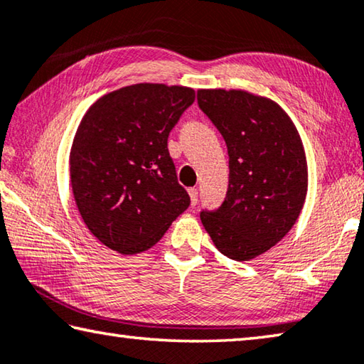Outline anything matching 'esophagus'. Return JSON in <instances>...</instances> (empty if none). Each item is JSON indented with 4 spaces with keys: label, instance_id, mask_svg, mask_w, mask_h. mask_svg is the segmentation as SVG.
Wrapping results in <instances>:
<instances>
[{
    "label": "esophagus",
    "instance_id": "34e87169",
    "mask_svg": "<svg viewBox=\"0 0 364 364\" xmlns=\"http://www.w3.org/2000/svg\"><path fill=\"white\" fill-rule=\"evenodd\" d=\"M188 193H189V198H191V205L198 204V189H196V188H189Z\"/></svg>",
    "mask_w": 364,
    "mask_h": 364
}]
</instances>
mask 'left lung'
Instances as JSON below:
<instances>
[{"label":"left lung","mask_w":364,"mask_h":364,"mask_svg":"<svg viewBox=\"0 0 364 364\" xmlns=\"http://www.w3.org/2000/svg\"><path fill=\"white\" fill-rule=\"evenodd\" d=\"M199 108L228 149V191L217 210L200 212L217 250L233 261L264 255L290 232L308 191L303 142L274 100L245 90L200 89Z\"/></svg>","instance_id":"left-lung-1"}]
</instances>
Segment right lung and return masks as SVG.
<instances>
[{
  "label": "right lung",
  "mask_w": 364,
  "mask_h": 364,
  "mask_svg": "<svg viewBox=\"0 0 364 364\" xmlns=\"http://www.w3.org/2000/svg\"><path fill=\"white\" fill-rule=\"evenodd\" d=\"M194 99L181 85L134 84L84 114L69 155L73 194L90 233L109 250H149L189 207L168 136Z\"/></svg>",
  "instance_id": "1"
}]
</instances>
